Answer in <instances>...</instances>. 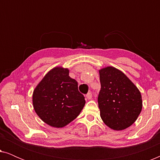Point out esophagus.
I'll use <instances>...</instances> for the list:
<instances>
[{"mask_svg": "<svg viewBox=\"0 0 160 160\" xmlns=\"http://www.w3.org/2000/svg\"><path fill=\"white\" fill-rule=\"evenodd\" d=\"M86 97H87V99H88V100H91L92 98V95L91 92H88V93L87 94Z\"/></svg>", "mask_w": 160, "mask_h": 160, "instance_id": "esophagus-1", "label": "esophagus"}]
</instances>
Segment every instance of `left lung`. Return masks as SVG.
Listing matches in <instances>:
<instances>
[{
    "label": "left lung",
    "instance_id": "8db88e82",
    "mask_svg": "<svg viewBox=\"0 0 160 160\" xmlns=\"http://www.w3.org/2000/svg\"><path fill=\"white\" fill-rule=\"evenodd\" d=\"M99 74L101 89L98 102L100 117L112 130H125L141 113V92L123 72L114 67L102 68Z\"/></svg>",
    "mask_w": 160,
    "mask_h": 160
}]
</instances>
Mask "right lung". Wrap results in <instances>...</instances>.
Returning <instances> with one entry per match:
<instances>
[{"instance_id": "right-lung-1", "label": "right lung", "mask_w": 160, "mask_h": 160, "mask_svg": "<svg viewBox=\"0 0 160 160\" xmlns=\"http://www.w3.org/2000/svg\"><path fill=\"white\" fill-rule=\"evenodd\" d=\"M78 82L69 76V69L56 66L47 72L32 92L37 115L48 125L62 128L79 115L85 105Z\"/></svg>"}]
</instances>
